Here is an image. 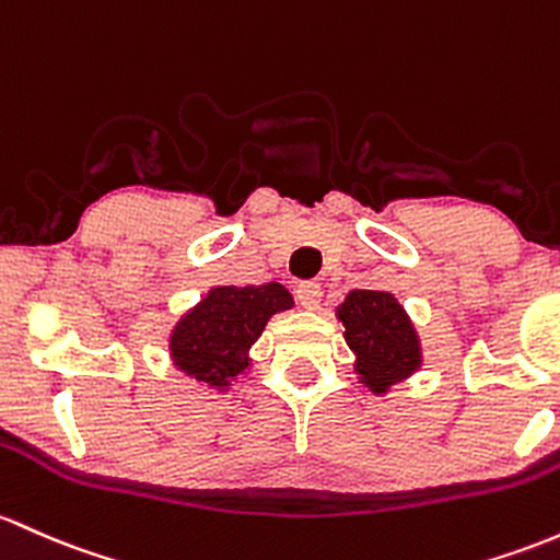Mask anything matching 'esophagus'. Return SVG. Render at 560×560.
<instances>
[{
    "label": "esophagus",
    "mask_w": 560,
    "mask_h": 560,
    "mask_svg": "<svg viewBox=\"0 0 560 560\" xmlns=\"http://www.w3.org/2000/svg\"><path fill=\"white\" fill-rule=\"evenodd\" d=\"M322 298H324V292L316 281H303V284L298 287V300L305 311L322 308Z\"/></svg>",
    "instance_id": "1"
}]
</instances>
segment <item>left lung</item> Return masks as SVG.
I'll use <instances>...</instances> for the list:
<instances>
[{
	"label": "left lung",
	"mask_w": 560,
	"mask_h": 560,
	"mask_svg": "<svg viewBox=\"0 0 560 560\" xmlns=\"http://www.w3.org/2000/svg\"><path fill=\"white\" fill-rule=\"evenodd\" d=\"M359 383L374 396H388L393 385L407 383L422 366V342L396 294L353 290L337 305Z\"/></svg>",
	"instance_id": "obj_1"
}]
</instances>
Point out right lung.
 Instances as JSON below:
<instances>
[{"instance_id": "obj_1", "label": "right lung", "mask_w": 560, "mask_h": 560, "mask_svg": "<svg viewBox=\"0 0 560 560\" xmlns=\"http://www.w3.org/2000/svg\"><path fill=\"white\" fill-rule=\"evenodd\" d=\"M292 305L290 290L279 281L212 287L170 329L172 366L201 388L229 393L252 370L249 350L266 324Z\"/></svg>"}]
</instances>
